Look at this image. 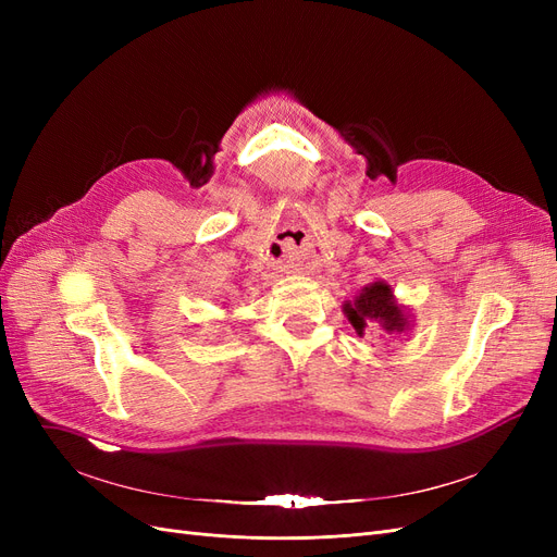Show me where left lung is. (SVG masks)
Returning <instances> with one entry per match:
<instances>
[{"label":"left lung","mask_w":557,"mask_h":557,"mask_svg":"<svg viewBox=\"0 0 557 557\" xmlns=\"http://www.w3.org/2000/svg\"><path fill=\"white\" fill-rule=\"evenodd\" d=\"M344 313L356 327L358 336H364L369 327L379 325L385 334H404L411 327L409 311L397 305L393 288L385 281H374L364 285L360 295L346 301Z\"/></svg>","instance_id":"obj_1"}]
</instances>
